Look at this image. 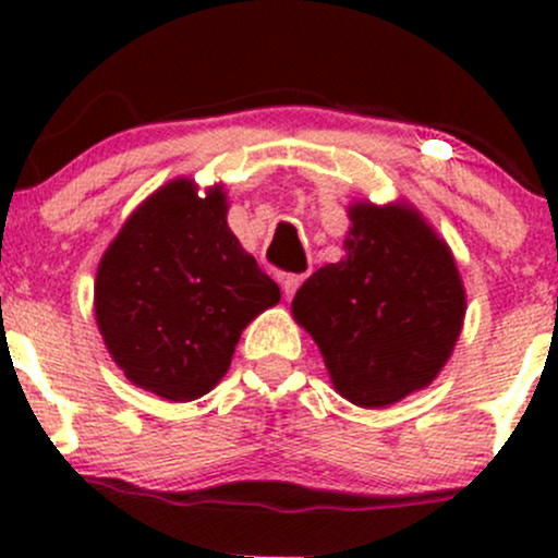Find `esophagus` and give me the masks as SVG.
<instances>
[{"instance_id": "1", "label": "esophagus", "mask_w": 558, "mask_h": 558, "mask_svg": "<svg viewBox=\"0 0 558 558\" xmlns=\"http://www.w3.org/2000/svg\"><path fill=\"white\" fill-rule=\"evenodd\" d=\"M275 278H278L280 288H283V296L291 299L293 293H296V288L304 283V275H293V272H275Z\"/></svg>"}]
</instances>
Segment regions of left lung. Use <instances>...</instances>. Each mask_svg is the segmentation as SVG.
<instances>
[{
  "instance_id": "1",
  "label": "left lung",
  "mask_w": 558,
  "mask_h": 558,
  "mask_svg": "<svg viewBox=\"0 0 558 558\" xmlns=\"http://www.w3.org/2000/svg\"><path fill=\"white\" fill-rule=\"evenodd\" d=\"M345 257L299 288L291 312L323 351L332 386L364 409L438 377L462 332L466 296L451 248L401 204H354Z\"/></svg>"
}]
</instances>
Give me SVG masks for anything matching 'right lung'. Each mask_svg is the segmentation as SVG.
<instances>
[{
    "mask_svg": "<svg viewBox=\"0 0 558 558\" xmlns=\"http://www.w3.org/2000/svg\"><path fill=\"white\" fill-rule=\"evenodd\" d=\"M220 185L178 178L128 217L96 270V325L118 367L168 401L209 393L280 288L230 233Z\"/></svg>",
    "mask_w": 558,
    "mask_h": 558,
    "instance_id": "add662e5",
    "label": "right lung"
}]
</instances>
